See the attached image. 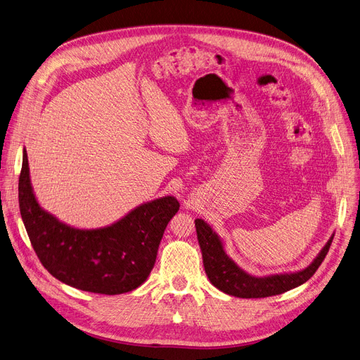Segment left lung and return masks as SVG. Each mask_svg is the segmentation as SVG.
Returning <instances> with one entry per match:
<instances>
[{
    "instance_id": "obj_1",
    "label": "left lung",
    "mask_w": 360,
    "mask_h": 360,
    "mask_svg": "<svg viewBox=\"0 0 360 360\" xmlns=\"http://www.w3.org/2000/svg\"><path fill=\"white\" fill-rule=\"evenodd\" d=\"M195 227L202 253L204 269L210 282L224 294L237 298H265L279 295L305 283L321 265L334 237V234H331L314 260L301 271L255 276L243 271L226 253L223 238L211 229L210 224L201 219H197Z\"/></svg>"
}]
</instances>
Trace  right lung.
I'll list each match as a JSON object with an SVG mask.
<instances>
[{
    "label": "right lung",
    "instance_id": "right-lung-1",
    "mask_svg": "<svg viewBox=\"0 0 360 360\" xmlns=\"http://www.w3.org/2000/svg\"><path fill=\"white\" fill-rule=\"evenodd\" d=\"M24 227L41 265L60 282L94 294L130 292L150 275L163 231L179 202L166 195L143 202L100 229H78L40 207L30 181L26 149L18 179Z\"/></svg>",
    "mask_w": 360,
    "mask_h": 360
}]
</instances>
